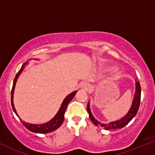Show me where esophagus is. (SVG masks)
Masks as SVG:
<instances>
[{"label": "esophagus", "instance_id": "obj_1", "mask_svg": "<svg viewBox=\"0 0 155 155\" xmlns=\"http://www.w3.org/2000/svg\"><path fill=\"white\" fill-rule=\"evenodd\" d=\"M80 87L84 90H89L91 89V84L87 81H84L80 84Z\"/></svg>", "mask_w": 155, "mask_h": 155}]
</instances>
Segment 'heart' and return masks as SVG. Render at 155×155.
<instances>
[{"instance_id": "obj_1", "label": "heart", "mask_w": 155, "mask_h": 155, "mask_svg": "<svg viewBox=\"0 0 155 155\" xmlns=\"http://www.w3.org/2000/svg\"><path fill=\"white\" fill-rule=\"evenodd\" d=\"M109 68V66L108 65H103L101 66V68L104 71H106ZM120 71L117 68H112L110 71V74H109V79L111 80H115L117 79H118L120 76Z\"/></svg>"}]
</instances>
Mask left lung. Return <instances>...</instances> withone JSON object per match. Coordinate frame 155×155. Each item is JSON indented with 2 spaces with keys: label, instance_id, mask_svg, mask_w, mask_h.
Returning a JSON list of instances; mask_svg holds the SVG:
<instances>
[{
  "label": "left lung",
  "instance_id": "8db88e82",
  "mask_svg": "<svg viewBox=\"0 0 155 155\" xmlns=\"http://www.w3.org/2000/svg\"><path fill=\"white\" fill-rule=\"evenodd\" d=\"M135 94L134 96V99H133L132 106H131L130 110L127 113V114L121 118L120 119L114 121H109V122H106V121H101L99 119H97L96 117L92 114L91 109H90L89 102H88L87 104V111L89 113V118L91 121L97 127H102L104 129L107 130H117V129H121L126 126L134 117L136 116L137 113L139 110L140 104V98H141V87L140 82L137 81L135 80Z\"/></svg>",
  "mask_w": 155,
  "mask_h": 155
}]
</instances>
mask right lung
I'll return each mask as SVG.
<instances>
[{"label": "right lung", "mask_w": 155, "mask_h": 155, "mask_svg": "<svg viewBox=\"0 0 155 155\" xmlns=\"http://www.w3.org/2000/svg\"><path fill=\"white\" fill-rule=\"evenodd\" d=\"M28 63L25 62V64H23V66H21V69L19 70V71L18 72V74L15 75V77L14 79V81H13V87L12 90H11V106H12V108L13 109V111H14L15 114L17 115V117H18V118L21 119V121H22V124L24 125L26 129H28L29 131L35 133H40V134H46V133L54 132L56 130H57L58 127H61V125L63 123L64 119V113H65V111L66 109V107L68 104H69L70 101L72 100L74 96L76 95V92L77 91H73L72 93L66 96V97L64 99L63 102H62L61 105L59 110L58 111L57 114L55 115V117L52 119H51L49 121L45 123V124H30V123L25 122L24 121H22L20 117H19L18 114L16 110H15L14 104H13V94H14V89L15 87V84H16V81L18 79L20 74L22 73L23 71V68H25V66Z\"/></svg>", "instance_id": "right-lung-1"}]
</instances>
